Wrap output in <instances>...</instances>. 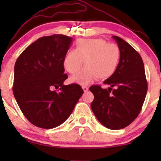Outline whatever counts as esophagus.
Listing matches in <instances>:
<instances>
[{"instance_id": "esophagus-1", "label": "esophagus", "mask_w": 161, "mask_h": 161, "mask_svg": "<svg viewBox=\"0 0 161 161\" xmlns=\"http://www.w3.org/2000/svg\"><path fill=\"white\" fill-rule=\"evenodd\" d=\"M82 89H83V91H84V92H87L88 90V88L86 86H82Z\"/></svg>"}]
</instances>
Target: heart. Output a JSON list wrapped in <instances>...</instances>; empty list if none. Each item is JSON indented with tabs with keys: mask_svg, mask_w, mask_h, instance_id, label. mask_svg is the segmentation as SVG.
I'll list each match as a JSON object with an SVG mask.
<instances>
[{
	"mask_svg": "<svg viewBox=\"0 0 161 161\" xmlns=\"http://www.w3.org/2000/svg\"><path fill=\"white\" fill-rule=\"evenodd\" d=\"M120 59V49L114 43H108L102 38H81L75 43V50L66 53L63 65L68 73L76 74L70 81L86 85L96 78L103 80L110 78L115 73Z\"/></svg>",
	"mask_w": 161,
	"mask_h": 161,
	"instance_id": "b5f03b06",
	"label": "heart"
}]
</instances>
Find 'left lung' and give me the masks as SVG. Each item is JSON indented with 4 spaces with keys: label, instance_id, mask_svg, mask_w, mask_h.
Segmentation results:
<instances>
[{
    "label": "left lung",
    "instance_id": "8db88e82",
    "mask_svg": "<svg viewBox=\"0 0 161 161\" xmlns=\"http://www.w3.org/2000/svg\"><path fill=\"white\" fill-rule=\"evenodd\" d=\"M120 49V59L115 73L104 81L110 87L92 86L91 108L98 121L110 129H121L136 119L147 91L144 64L140 54L129 43L113 36Z\"/></svg>",
    "mask_w": 161,
    "mask_h": 161
}]
</instances>
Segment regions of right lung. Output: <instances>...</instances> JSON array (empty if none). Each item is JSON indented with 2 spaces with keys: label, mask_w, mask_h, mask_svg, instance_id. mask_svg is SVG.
Here are the masks:
<instances>
[{
  "label": "right lung",
  "mask_w": 161,
  "mask_h": 161,
  "mask_svg": "<svg viewBox=\"0 0 161 161\" xmlns=\"http://www.w3.org/2000/svg\"><path fill=\"white\" fill-rule=\"evenodd\" d=\"M73 38L54 34L38 38L23 51L14 66L13 92L26 119L36 126L62 124L83 94L79 85L64 86L63 60ZM53 87L59 89L53 91Z\"/></svg>",
  "instance_id": "1"
}]
</instances>
